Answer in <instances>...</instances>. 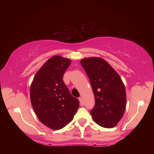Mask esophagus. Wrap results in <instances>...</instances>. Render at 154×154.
Masks as SVG:
<instances>
[{
  "instance_id": "esophagus-1",
  "label": "esophagus",
  "mask_w": 154,
  "mask_h": 154,
  "mask_svg": "<svg viewBox=\"0 0 154 154\" xmlns=\"http://www.w3.org/2000/svg\"><path fill=\"white\" fill-rule=\"evenodd\" d=\"M79 103H80L81 105H83V101H82V98H79Z\"/></svg>"
}]
</instances>
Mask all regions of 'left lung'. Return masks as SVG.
<instances>
[{"label":"left lung","instance_id":"8db88e82","mask_svg":"<svg viewBox=\"0 0 154 154\" xmlns=\"http://www.w3.org/2000/svg\"><path fill=\"white\" fill-rule=\"evenodd\" d=\"M80 63L94 93L95 105L91 111L93 121L103 128H114L126 108V90L121 77L102 58H84Z\"/></svg>","mask_w":154,"mask_h":154}]
</instances>
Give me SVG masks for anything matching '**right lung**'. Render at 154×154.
<instances>
[{
  "label": "right lung",
  "mask_w": 154,
  "mask_h": 154,
  "mask_svg": "<svg viewBox=\"0 0 154 154\" xmlns=\"http://www.w3.org/2000/svg\"><path fill=\"white\" fill-rule=\"evenodd\" d=\"M72 61L54 56L40 67L30 87V100L38 118L48 128L58 130L73 119L79 106L63 82Z\"/></svg>",
  "instance_id": "obj_1"
}]
</instances>
